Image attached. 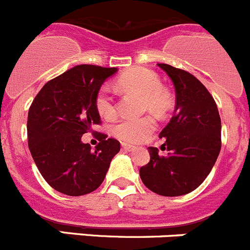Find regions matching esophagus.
I'll list each match as a JSON object with an SVG mask.
<instances>
[{"instance_id":"esophagus-1","label":"esophagus","mask_w":250,"mask_h":250,"mask_svg":"<svg viewBox=\"0 0 250 250\" xmlns=\"http://www.w3.org/2000/svg\"><path fill=\"white\" fill-rule=\"evenodd\" d=\"M122 148H123V149H125V150H128V152H129V150H133V149H134L133 146L127 145V143H122Z\"/></svg>"}]
</instances>
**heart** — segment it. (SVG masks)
<instances>
[{"instance_id":"obj_1","label":"heart","mask_w":250,"mask_h":250,"mask_svg":"<svg viewBox=\"0 0 250 250\" xmlns=\"http://www.w3.org/2000/svg\"><path fill=\"white\" fill-rule=\"evenodd\" d=\"M118 87L123 91L134 92L145 100V108L162 114L167 111L170 104V98L166 91L162 89V83L158 76L148 68H133L125 72L118 78ZM96 108L101 117L109 120L116 114V105L113 97L107 87H102L96 96ZM156 128V122L152 117L142 118H125L120 121L113 127V133L125 143H141L152 133Z\"/></svg>"}]
</instances>
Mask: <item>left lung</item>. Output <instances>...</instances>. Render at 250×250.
<instances>
[{"label": "left lung", "instance_id": "1", "mask_svg": "<svg viewBox=\"0 0 250 250\" xmlns=\"http://www.w3.org/2000/svg\"><path fill=\"white\" fill-rule=\"evenodd\" d=\"M158 66L175 88L174 114L159 134L166 138L168 156L148 148L150 161L141 167L139 175L152 192L178 197L198 188L212 170L222 147V123L215 101L201 81L169 64Z\"/></svg>", "mask_w": 250, "mask_h": 250}]
</instances>
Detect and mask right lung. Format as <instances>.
<instances>
[{"mask_svg":"<svg viewBox=\"0 0 250 250\" xmlns=\"http://www.w3.org/2000/svg\"><path fill=\"white\" fill-rule=\"evenodd\" d=\"M117 68L80 64L48 81L28 111L27 138L44 181L57 192L78 197L104 181L120 142L103 133L96 149L81 141L101 123L96 96Z\"/></svg>","mask_w":250,"mask_h":250,"instance_id":"obj_1","label":"right lung"}]
</instances>
